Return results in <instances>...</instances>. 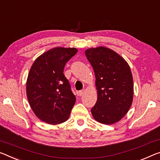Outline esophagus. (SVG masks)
<instances>
[{
    "label": "esophagus",
    "instance_id": "1",
    "mask_svg": "<svg viewBox=\"0 0 160 160\" xmlns=\"http://www.w3.org/2000/svg\"><path fill=\"white\" fill-rule=\"evenodd\" d=\"M85 92V90H80L79 92H78V95L79 96H82L83 94Z\"/></svg>",
    "mask_w": 160,
    "mask_h": 160
}]
</instances>
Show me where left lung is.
Listing matches in <instances>:
<instances>
[{
	"mask_svg": "<svg viewBox=\"0 0 160 160\" xmlns=\"http://www.w3.org/2000/svg\"><path fill=\"white\" fill-rule=\"evenodd\" d=\"M95 75L98 100L91 112L95 120L111 125L125 116L132 103L133 79L125 60L113 50L98 47L85 50Z\"/></svg>",
	"mask_w": 160,
	"mask_h": 160,
	"instance_id": "obj_1",
	"label": "left lung"
}]
</instances>
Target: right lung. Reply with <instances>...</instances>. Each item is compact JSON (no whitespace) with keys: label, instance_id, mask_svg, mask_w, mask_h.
Returning <instances> with one entry per match:
<instances>
[{"label":"right lung","instance_id":"right-lung-1","mask_svg":"<svg viewBox=\"0 0 160 160\" xmlns=\"http://www.w3.org/2000/svg\"><path fill=\"white\" fill-rule=\"evenodd\" d=\"M77 52L76 48H52L38 58L30 68L28 100L35 115L46 123L64 122L75 105L76 98L63 71Z\"/></svg>","mask_w":160,"mask_h":160}]
</instances>
